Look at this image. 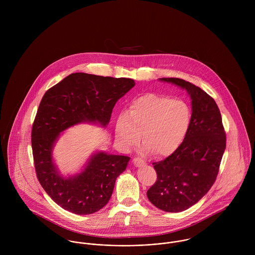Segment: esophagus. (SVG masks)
I'll use <instances>...</instances> for the list:
<instances>
[{
	"instance_id": "obj_1",
	"label": "esophagus",
	"mask_w": 255,
	"mask_h": 255,
	"mask_svg": "<svg viewBox=\"0 0 255 255\" xmlns=\"http://www.w3.org/2000/svg\"><path fill=\"white\" fill-rule=\"evenodd\" d=\"M133 164H134V166H136V167H141V166H144V165H145L146 162L144 160H142L141 158H139V157H135V158L133 159Z\"/></svg>"
}]
</instances>
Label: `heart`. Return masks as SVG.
<instances>
[{"label":"heart","instance_id":"heart-1","mask_svg":"<svg viewBox=\"0 0 255 255\" xmlns=\"http://www.w3.org/2000/svg\"><path fill=\"white\" fill-rule=\"evenodd\" d=\"M191 121V109L185 101L147 93L133 99L128 112L119 115L115 131L127 147L138 144L142 132L147 150L164 157L182 145Z\"/></svg>","mask_w":255,"mask_h":255}]
</instances>
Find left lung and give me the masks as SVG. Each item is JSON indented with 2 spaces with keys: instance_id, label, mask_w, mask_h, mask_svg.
<instances>
[{
  "instance_id": "8db88e82",
  "label": "left lung",
  "mask_w": 255,
  "mask_h": 255,
  "mask_svg": "<svg viewBox=\"0 0 255 255\" xmlns=\"http://www.w3.org/2000/svg\"><path fill=\"white\" fill-rule=\"evenodd\" d=\"M185 89L192 106L189 131L174 153L153 163L155 183L149 201L166 212H182L198 202L216 181L226 149V132L215 100L200 87L176 77L161 78Z\"/></svg>"
}]
</instances>
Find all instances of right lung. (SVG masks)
Listing matches in <instances>:
<instances>
[{
	"mask_svg": "<svg viewBox=\"0 0 255 255\" xmlns=\"http://www.w3.org/2000/svg\"><path fill=\"white\" fill-rule=\"evenodd\" d=\"M134 85L131 78L75 73L44 94L31 131L34 167L44 190L65 210L87 215L103 208L129 157L98 152L90 158L84 171L64 178L52 160L56 139L60 132L82 122L106 127L117 101Z\"/></svg>",
	"mask_w": 255,
	"mask_h": 255,
	"instance_id": "right-lung-1",
	"label": "right lung"
}]
</instances>
